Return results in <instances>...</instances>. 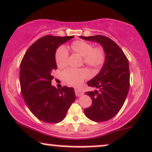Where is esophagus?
<instances>
[{"instance_id":"obj_1","label":"esophagus","mask_w":152,"mask_h":152,"mask_svg":"<svg viewBox=\"0 0 152 152\" xmlns=\"http://www.w3.org/2000/svg\"><path fill=\"white\" fill-rule=\"evenodd\" d=\"M75 94L77 97H80L84 94L83 91L80 90V89H75Z\"/></svg>"}]
</instances>
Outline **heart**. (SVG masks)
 <instances>
[{
	"label": "heart",
	"instance_id": "heart-1",
	"mask_svg": "<svg viewBox=\"0 0 152 152\" xmlns=\"http://www.w3.org/2000/svg\"><path fill=\"white\" fill-rule=\"evenodd\" d=\"M71 47L73 51L83 57L84 62L88 67L98 68L104 63L105 55L102 48H93L92 44L83 40L75 41ZM68 55V51L65 46L58 48L55 53V61L59 67H63L67 65ZM62 75L63 80L69 85L78 86L87 77V72L85 69L69 68L64 71Z\"/></svg>",
	"mask_w": 152,
	"mask_h": 152
}]
</instances>
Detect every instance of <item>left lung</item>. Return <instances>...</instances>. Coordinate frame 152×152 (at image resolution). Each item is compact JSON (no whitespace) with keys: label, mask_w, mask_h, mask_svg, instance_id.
Instances as JSON below:
<instances>
[{"label":"left lung","mask_w":152,"mask_h":152,"mask_svg":"<svg viewBox=\"0 0 152 152\" xmlns=\"http://www.w3.org/2000/svg\"><path fill=\"white\" fill-rule=\"evenodd\" d=\"M85 40L100 44L105 59L99 72L87 82L89 87H95L85 92L92 99V105L85 109L87 118L94 122L112 119L122 107L129 88V62L122 50L111 39L103 35L80 36Z\"/></svg>","instance_id":"left-lung-1"}]
</instances>
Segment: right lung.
Instances as JSON below:
<instances>
[{"mask_svg":"<svg viewBox=\"0 0 152 152\" xmlns=\"http://www.w3.org/2000/svg\"><path fill=\"white\" fill-rule=\"evenodd\" d=\"M73 37L45 35L28 48L21 61V93L30 111L42 122H61L75 100L72 87L57 89L51 85L54 78L52 71L58 69L55 61L57 49Z\"/></svg>","mask_w":152,"mask_h":152,"instance_id":"add662e5","label":"right lung"}]
</instances>
